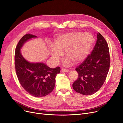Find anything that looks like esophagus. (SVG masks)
I'll return each instance as SVG.
<instances>
[{"label": "esophagus", "instance_id": "esophagus-1", "mask_svg": "<svg viewBox=\"0 0 123 123\" xmlns=\"http://www.w3.org/2000/svg\"><path fill=\"white\" fill-rule=\"evenodd\" d=\"M61 72H69V70L67 69H64V68H62L61 70Z\"/></svg>", "mask_w": 123, "mask_h": 123}]
</instances>
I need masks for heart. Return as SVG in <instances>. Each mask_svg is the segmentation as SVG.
<instances>
[{
	"instance_id": "heart-1",
	"label": "heart",
	"mask_w": 123,
	"mask_h": 123,
	"mask_svg": "<svg viewBox=\"0 0 123 123\" xmlns=\"http://www.w3.org/2000/svg\"><path fill=\"white\" fill-rule=\"evenodd\" d=\"M94 36L89 32L74 31L61 35L56 39L55 46L50 47L52 57L57 61L66 52L64 64L69 66L72 61L78 64L84 61L90 52L94 43Z\"/></svg>"
}]
</instances>
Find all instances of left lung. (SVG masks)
Masks as SVG:
<instances>
[{
    "label": "left lung",
    "instance_id": "8db88e82",
    "mask_svg": "<svg viewBox=\"0 0 123 123\" xmlns=\"http://www.w3.org/2000/svg\"><path fill=\"white\" fill-rule=\"evenodd\" d=\"M91 53L75 69L79 76L72 87L83 95H91L99 90L109 71L110 58L108 43L99 33Z\"/></svg>",
    "mask_w": 123,
    "mask_h": 123
}]
</instances>
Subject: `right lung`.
I'll return each instance as SVG.
<instances>
[{
	"instance_id": "obj_1",
	"label": "right lung",
	"mask_w": 123,
	"mask_h": 123,
	"mask_svg": "<svg viewBox=\"0 0 123 123\" xmlns=\"http://www.w3.org/2000/svg\"><path fill=\"white\" fill-rule=\"evenodd\" d=\"M36 37L28 34L20 39L16 47L14 60L16 75L21 86L30 94L40 98L53 91L55 77L60 73L61 68H50L43 62H30L23 57L20 48L27 40Z\"/></svg>"
}]
</instances>
